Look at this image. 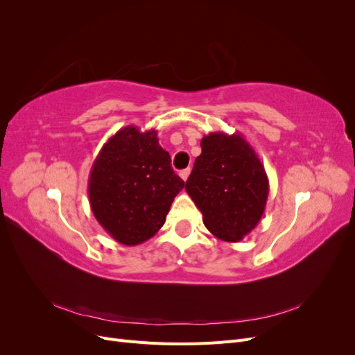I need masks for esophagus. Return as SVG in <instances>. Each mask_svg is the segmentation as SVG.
<instances>
[{
  "label": "esophagus",
  "instance_id": "obj_1",
  "mask_svg": "<svg viewBox=\"0 0 355 355\" xmlns=\"http://www.w3.org/2000/svg\"><path fill=\"white\" fill-rule=\"evenodd\" d=\"M189 173H191V168H185V170H182L179 175H180V178H182V179L187 180V179H188V176H189Z\"/></svg>",
  "mask_w": 355,
  "mask_h": 355
}]
</instances>
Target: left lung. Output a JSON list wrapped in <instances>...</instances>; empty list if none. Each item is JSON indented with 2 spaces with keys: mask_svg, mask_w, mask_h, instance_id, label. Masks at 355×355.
<instances>
[{
  "mask_svg": "<svg viewBox=\"0 0 355 355\" xmlns=\"http://www.w3.org/2000/svg\"><path fill=\"white\" fill-rule=\"evenodd\" d=\"M185 189L214 237L237 243L259 223L270 182L259 157L240 133L213 132L201 139V154Z\"/></svg>",
  "mask_w": 355,
  "mask_h": 355,
  "instance_id": "8db88e82",
  "label": "left lung"
}]
</instances>
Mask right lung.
I'll use <instances>...</instances> for the list:
<instances>
[{"label":"right lung","instance_id":"add662e5","mask_svg":"<svg viewBox=\"0 0 355 355\" xmlns=\"http://www.w3.org/2000/svg\"><path fill=\"white\" fill-rule=\"evenodd\" d=\"M185 187L155 130L127 125L108 139L89 176L90 207L114 240L137 245L159 231Z\"/></svg>","mask_w":355,"mask_h":355}]
</instances>
